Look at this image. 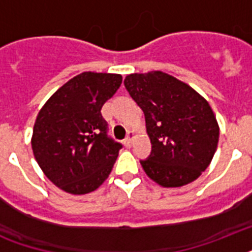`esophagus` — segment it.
<instances>
[{
    "instance_id": "1",
    "label": "esophagus",
    "mask_w": 252,
    "mask_h": 252,
    "mask_svg": "<svg viewBox=\"0 0 252 252\" xmlns=\"http://www.w3.org/2000/svg\"><path fill=\"white\" fill-rule=\"evenodd\" d=\"M134 137H136V134H134V132H129V133H128V136H126V140H124V145H126V146H130V145H132V142H133Z\"/></svg>"
}]
</instances>
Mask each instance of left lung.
<instances>
[{
    "mask_svg": "<svg viewBox=\"0 0 252 252\" xmlns=\"http://www.w3.org/2000/svg\"><path fill=\"white\" fill-rule=\"evenodd\" d=\"M124 86L145 115L152 152L140 162L146 175L162 187H182L197 179L219 144V124L209 103L162 72L129 74Z\"/></svg>",
    "mask_w": 252,
    "mask_h": 252,
    "instance_id": "obj_1",
    "label": "left lung"
}]
</instances>
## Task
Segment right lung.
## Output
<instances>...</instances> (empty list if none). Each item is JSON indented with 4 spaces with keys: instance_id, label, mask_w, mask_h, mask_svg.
Here are the masks:
<instances>
[{
    "instance_id": "right-lung-1",
    "label": "right lung",
    "mask_w": 252,
    "mask_h": 252,
    "mask_svg": "<svg viewBox=\"0 0 252 252\" xmlns=\"http://www.w3.org/2000/svg\"><path fill=\"white\" fill-rule=\"evenodd\" d=\"M120 74L81 73L48 99L33 126V156L45 176L73 195L94 191L108 178L123 145L108 136L103 104Z\"/></svg>"
}]
</instances>
